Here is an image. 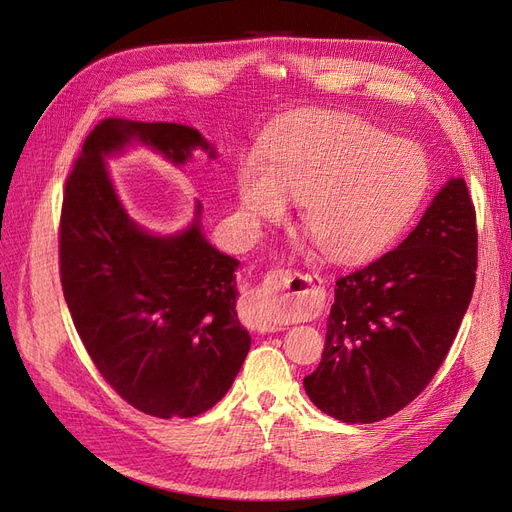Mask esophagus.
<instances>
[{
    "instance_id": "obj_1",
    "label": "esophagus",
    "mask_w": 512,
    "mask_h": 512,
    "mask_svg": "<svg viewBox=\"0 0 512 512\" xmlns=\"http://www.w3.org/2000/svg\"><path fill=\"white\" fill-rule=\"evenodd\" d=\"M324 284L318 275L292 269H273L252 294V324L262 331H282L286 322L277 312L314 307L322 297Z\"/></svg>"
}]
</instances>
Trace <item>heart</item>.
<instances>
[{
  "instance_id": "b5f03b06",
  "label": "heart",
  "mask_w": 512,
  "mask_h": 512,
  "mask_svg": "<svg viewBox=\"0 0 512 512\" xmlns=\"http://www.w3.org/2000/svg\"><path fill=\"white\" fill-rule=\"evenodd\" d=\"M267 168L245 158L237 173L243 207L277 220L288 198L324 254L342 260L380 252L421 207L431 183L423 149L359 117L316 113L288 123L265 147Z\"/></svg>"
}]
</instances>
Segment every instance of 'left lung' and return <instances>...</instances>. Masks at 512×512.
<instances>
[{"label":"left lung","mask_w":512,"mask_h":512,"mask_svg":"<svg viewBox=\"0 0 512 512\" xmlns=\"http://www.w3.org/2000/svg\"><path fill=\"white\" fill-rule=\"evenodd\" d=\"M476 211L451 179L395 250L337 280L327 342L305 393L337 421L378 423L436 376L476 282Z\"/></svg>","instance_id":"1"}]
</instances>
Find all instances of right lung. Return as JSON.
Listing matches in <instances>:
<instances>
[{
	"instance_id": "add662e5",
	"label": "right lung",
	"mask_w": 512,
	"mask_h": 512,
	"mask_svg": "<svg viewBox=\"0 0 512 512\" xmlns=\"http://www.w3.org/2000/svg\"><path fill=\"white\" fill-rule=\"evenodd\" d=\"M130 143L177 166L196 147L215 158L190 126L102 119L66 179L61 288L76 333L113 391L145 414L190 418L228 393L252 344L235 309L239 260L215 250L198 220L175 237H153L128 218L104 156Z\"/></svg>"
}]
</instances>
